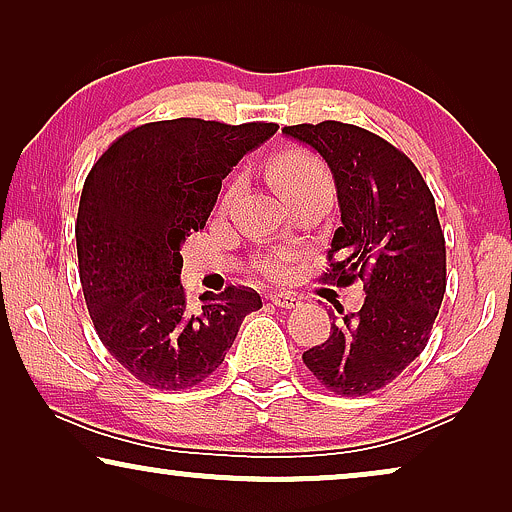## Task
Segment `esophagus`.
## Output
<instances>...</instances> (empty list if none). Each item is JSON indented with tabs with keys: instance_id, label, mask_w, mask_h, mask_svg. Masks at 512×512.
<instances>
[{
	"instance_id": "obj_1",
	"label": "esophagus",
	"mask_w": 512,
	"mask_h": 512,
	"mask_svg": "<svg viewBox=\"0 0 512 512\" xmlns=\"http://www.w3.org/2000/svg\"><path fill=\"white\" fill-rule=\"evenodd\" d=\"M270 303L277 305V307H284V310H291V307H298L300 305V298L293 296V293H270Z\"/></svg>"
}]
</instances>
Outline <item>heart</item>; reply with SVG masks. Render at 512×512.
<instances>
[{"label":"heart","instance_id":"obj_1","mask_svg":"<svg viewBox=\"0 0 512 512\" xmlns=\"http://www.w3.org/2000/svg\"><path fill=\"white\" fill-rule=\"evenodd\" d=\"M268 174L277 191L284 195V200L293 193L303 191L307 186L331 184L324 163H321L314 153L303 151V149H289L279 153V156L270 163ZM268 270H282V268H279V265L277 268L275 265H268Z\"/></svg>","mask_w":512,"mask_h":512}]
</instances>
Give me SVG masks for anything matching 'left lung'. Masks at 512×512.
Returning a JSON list of instances; mask_svg holds the SVG:
<instances>
[{"label": "left lung", "mask_w": 512, "mask_h": 512, "mask_svg": "<svg viewBox=\"0 0 512 512\" xmlns=\"http://www.w3.org/2000/svg\"><path fill=\"white\" fill-rule=\"evenodd\" d=\"M331 167L340 228L333 233L326 279L363 282L356 314L333 317L324 345L305 366L340 396L382 389L424 352L445 296V235L436 200L415 163L373 132L340 121L289 125Z\"/></svg>", "instance_id": "left-lung-1"}]
</instances>
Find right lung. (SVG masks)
<instances>
[{"label":"right lung","instance_id":"right-lung-1","mask_svg":"<svg viewBox=\"0 0 512 512\" xmlns=\"http://www.w3.org/2000/svg\"><path fill=\"white\" fill-rule=\"evenodd\" d=\"M277 123L200 118L146 123L118 137L90 170L76 216L79 277L109 354L160 391L207 380L233 347L242 319L261 310L247 286L202 293L188 305L181 244L205 228L221 181Z\"/></svg>","mask_w":512,"mask_h":512}]
</instances>
